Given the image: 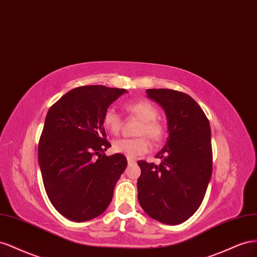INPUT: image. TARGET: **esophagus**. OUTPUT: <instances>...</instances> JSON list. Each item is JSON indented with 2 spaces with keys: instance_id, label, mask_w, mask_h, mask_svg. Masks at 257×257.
<instances>
[{
  "instance_id": "obj_1",
  "label": "esophagus",
  "mask_w": 257,
  "mask_h": 257,
  "mask_svg": "<svg viewBox=\"0 0 257 257\" xmlns=\"http://www.w3.org/2000/svg\"><path fill=\"white\" fill-rule=\"evenodd\" d=\"M133 164H136V160L128 159V165H133Z\"/></svg>"
}]
</instances>
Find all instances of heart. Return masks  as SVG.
I'll use <instances>...</instances> for the list:
<instances>
[{
  "label": "heart",
  "instance_id": "1",
  "mask_svg": "<svg viewBox=\"0 0 257 257\" xmlns=\"http://www.w3.org/2000/svg\"><path fill=\"white\" fill-rule=\"evenodd\" d=\"M126 111L141 119V123L137 130V136L134 139H118L113 142V151L121 154L127 158H137L151 150L149 137L153 142L158 143L165 137V127L156 118L158 111L155 105L149 101H138L128 103L124 106ZM103 127L107 133L117 135L121 127V118L113 108H108L103 115ZM146 136L148 137L146 138Z\"/></svg>",
  "mask_w": 257,
  "mask_h": 257
}]
</instances>
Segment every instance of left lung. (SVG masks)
Here are the masks:
<instances>
[{
  "mask_svg": "<svg viewBox=\"0 0 257 257\" xmlns=\"http://www.w3.org/2000/svg\"><path fill=\"white\" fill-rule=\"evenodd\" d=\"M167 116L168 138L156 154L160 165L139 161L138 200L156 221L179 225L200 207L212 175L211 128L206 114L188 94L148 89Z\"/></svg>",
  "mask_w": 257,
  "mask_h": 257,
  "instance_id": "left-lung-1",
  "label": "left lung"
}]
</instances>
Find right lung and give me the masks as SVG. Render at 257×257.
I'll use <instances>...</instances> for the list:
<instances>
[{"label":"right lung","mask_w":257,"mask_h":257,"mask_svg":"<svg viewBox=\"0 0 257 257\" xmlns=\"http://www.w3.org/2000/svg\"><path fill=\"white\" fill-rule=\"evenodd\" d=\"M126 89L100 85L72 89L49 108L39 143V165L51 204L73 222L103 213L127 167L111 148L103 127L108 106Z\"/></svg>","instance_id":"1"}]
</instances>
